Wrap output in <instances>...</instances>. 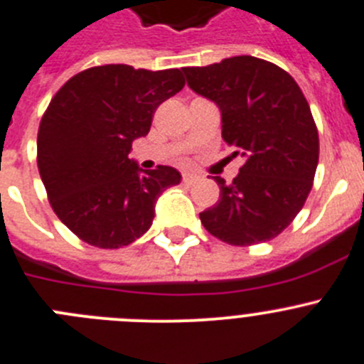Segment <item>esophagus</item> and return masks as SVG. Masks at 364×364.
<instances>
[{
  "label": "esophagus",
  "instance_id": "esophagus-1",
  "mask_svg": "<svg viewBox=\"0 0 364 364\" xmlns=\"http://www.w3.org/2000/svg\"><path fill=\"white\" fill-rule=\"evenodd\" d=\"M198 181V176L196 174H183V183L185 185H192V183Z\"/></svg>",
  "mask_w": 364,
  "mask_h": 364
}]
</instances>
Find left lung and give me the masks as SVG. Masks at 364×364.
I'll return each instance as SVG.
<instances>
[{
	"label": "left lung",
	"mask_w": 364,
	"mask_h": 364,
	"mask_svg": "<svg viewBox=\"0 0 364 364\" xmlns=\"http://www.w3.org/2000/svg\"><path fill=\"white\" fill-rule=\"evenodd\" d=\"M183 74L196 94L218 105L223 139L245 158L232 183L214 178L221 194L199 214L203 227L235 247L270 241L303 208L319 161V136L299 85L254 55Z\"/></svg>",
	"instance_id": "left-lung-1"
}]
</instances>
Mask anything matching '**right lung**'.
<instances>
[{
	"mask_svg": "<svg viewBox=\"0 0 364 364\" xmlns=\"http://www.w3.org/2000/svg\"><path fill=\"white\" fill-rule=\"evenodd\" d=\"M185 87L179 68L103 65L58 90L38 132V168L55 215L85 243L127 247L152 225L156 201L181 183L172 166L129 158L165 100Z\"/></svg>",
	"mask_w": 364,
	"mask_h": 364,
	"instance_id": "add662e5",
	"label": "right lung"
}]
</instances>
